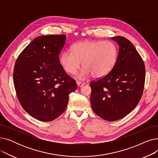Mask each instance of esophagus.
<instances>
[{"instance_id": "1", "label": "esophagus", "mask_w": 158, "mask_h": 158, "mask_svg": "<svg viewBox=\"0 0 158 158\" xmlns=\"http://www.w3.org/2000/svg\"><path fill=\"white\" fill-rule=\"evenodd\" d=\"M77 86H78V87H82V86H84L85 84L84 83V82L77 81Z\"/></svg>"}]
</instances>
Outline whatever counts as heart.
Masks as SVG:
<instances>
[{"label":"heart","instance_id":"b5f03b06","mask_svg":"<svg viewBox=\"0 0 158 158\" xmlns=\"http://www.w3.org/2000/svg\"><path fill=\"white\" fill-rule=\"evenodd\" d=\"M64 51L60 56L63 69L70 74L76 73L81 62L82 69L78 77L85 79L92 75L94 78H102L110 73L117 63L118 49L111 41L85 40Z\"/></svg>","mask_w":158,"mask_h":158}]
</instances>
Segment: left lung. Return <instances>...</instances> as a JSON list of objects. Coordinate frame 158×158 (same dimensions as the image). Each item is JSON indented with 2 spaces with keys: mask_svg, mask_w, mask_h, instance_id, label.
<instances>
[{
  "mask_svg": "<svg viewBox=\"0 0 158 158\" xmlns=\"http://www.w3.org/2000/svg\"><path fill=\"white\" fill-rule=\"evenodd\" d=\"M111 39L119 45L118 59L110 73L90 82V102L98 117L115 121L126 117L139 102L145 69L142 57L129 40L120 36Z\"/></svg>",
  "mask_w": 158,
  "mask_h": 158,
  "instance_id": "1",
  "label": "left lung"
}]
</instances>
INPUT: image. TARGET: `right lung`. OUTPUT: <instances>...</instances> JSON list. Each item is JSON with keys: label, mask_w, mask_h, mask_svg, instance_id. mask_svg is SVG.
I'll use <instances>...</instances> for the list:
<instances>
[{"label": "right lung", "mask_w": 158, "mask_h": 158, "mask_svg": "<svg viewBox=\"0 0 158 158\" xmlns=\"http://www.w3.org/2000/svg\"><path fill=\"white\" fill-rule=\"evenodd\" d=\"M66 35L36 38L16 60L13 82L19 101L31 117L52 121L66 110L69 94L77 89L76 82L65 72L59 55Z\"/></svg>", "instance_id": "1"}]
</instances>
